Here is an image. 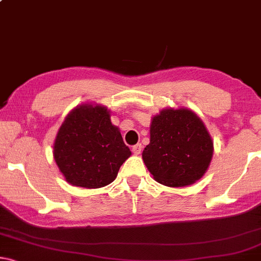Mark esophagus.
<instances>
[{
	"mask_svg": "<svg viewBox=\"0 0 261 261\" xmlns=\"http://www.w3.org/2000/svg\"><path fill=\"white\" fill-rule=\"evenodd\" d=\"M141 151H142V145L141 144L134 145V147H133V152H134L135 155H140Z\"/></svg>",
	"mask_w": 261,
	"mask_h": 261,
	"instance_id": "34e87169",
	"label": "esophagus"
}]
</instances>
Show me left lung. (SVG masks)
Segmentation results:
<instances>
[{"label":"left lung","mask_w":261,"mask_h":261,"mask_svg":"<svg viewBox=\"0 0 261 261\" xmlns=\"http://www.w3.org/2000/svg\"><path fill=\"white\" fill-rule=\"evenodd\" d=\"M214 142L199 117L189 109H165L152 117L150 143L142 158L156 181L169 187L192 185L205 174Z\"/></svg>","instance_id":"8db88e82"}]
</instances>
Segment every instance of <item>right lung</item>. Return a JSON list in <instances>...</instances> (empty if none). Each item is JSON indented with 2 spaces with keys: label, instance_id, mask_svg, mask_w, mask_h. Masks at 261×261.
I'll use <instances>...</instances> for the list:
<instances>
[{
  "label": "right lung",
  "instance_id": "right-lung-1",
  "mask_svg": "<svg viewBox=\"0 0 261 261\" xmlns=\"http://www.w3.org/2000/svg\"><path fill=\"white\" fill-rule=\"evenodd\" d=\"M130 155L119 128L111 123L110 111L93 103L69 112L54 144L55 161L65 180L85 189L112 182Z\"/></svg>",
  "mask_w": 261,
  "mask_h": 261
}]
</instances>
